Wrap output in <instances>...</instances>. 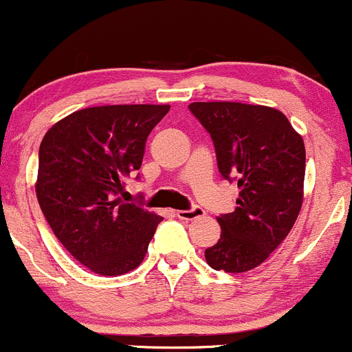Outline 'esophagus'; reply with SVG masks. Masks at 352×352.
Segmentation results:
<instances>
[{"instance_id": "34e87169", "label": "esophagus", "mask_w": 352, "mask_h": 352, "mask_svg": "<svg viewBox=\"0 0 352 352\" xmlns=\"http://www.w3.org/2000/svg\"><path fill=\"white\" fill-rule=\"evenodd\" d=\"M204 215H205L204 208L200 207H193L190 210H177V217H179L180 220H195V218L204 217Z\"/></svg>"}]
</instances>
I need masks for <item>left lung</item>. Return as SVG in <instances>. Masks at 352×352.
Wrapping results in <instances>:
<instances>
[{
  "label": "left lung",
  "mask_w": 352,
  "mask_h": 352,
  "mask_svg": "<svg viewBox=\"0 0 352 352\" xmlns=\"http://www.w3.org/2000/svg\"><path fill=\"white\" fill-rule=\"evenodd\" d=\"M212 137L221 177L235 180V212L217 218L220 240L205 250L213 270L260 266L292 232L302 205L306 151L283 112L241 102H192Z\"/></svg>",
  "instance_id": "obj_1"
}]
</instances>
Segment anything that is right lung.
I'll return each instance as SVG.
<instances>
[{
  "instance_id": "1",
  "label": "right lung",
  "mask_w": 352,
  "mask_h": 352,
  "mask_svg": "<svg viewBox=\"0 0 352 352\" xmlns=\"http://www.w3.org/2000/svg\"><path fill=\"white\" fill-rule=\"evenodd\" d=\"M170 106L80 109L56 122L39 147L36 197L47 223L80 265L119 276L142 263L162 217L124 201L145 140Z\"/></svg>"
}]
</instances>
